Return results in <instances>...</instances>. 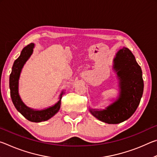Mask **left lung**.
<instances>
[{"mask_svg": "<svg viewBox=\"0 0 157 157\" xmlns=\"http://www.w3.org/2000/svg\"><path fill=\"white\" fill-rule=\"evenodd\" d=\"M113 69L119 79L120 95L118 99L105 109L89 110L98 120L108 124L121 123L134 114L140 102L144 87L141 68L127 48L123 47L116 53Z\"/></svg>", "mask_w": 157, "mask_h": 157, "instance_id": "8db88e82", "label": "left lung"}]
</instances>
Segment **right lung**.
<instances>
[{
    "label": "right lung",
    "instance_id": "obj_1",
    "mask_svg": "<svg viewBox=\"0 0 157 157\" xmlns=\"http://www.w3.org/2000/svg\"><path fill=\"white\" fill-rule=\"evenodd\" d=\"M34 47V44L31 43L23 48L20 56L14 61L12 73L10 76V89L12 102L16 109L28 121L34 123H40L48 120L59 111L61 106V100L63 92L62 91L60 94L59 101L56 104L44 110L33 109L27 107L21 100L20 95L18 94V79L23 66L33 54Z\"/></svg>",
    "mask_w": 157,
    "mask_h": 157
}]
</instances>
